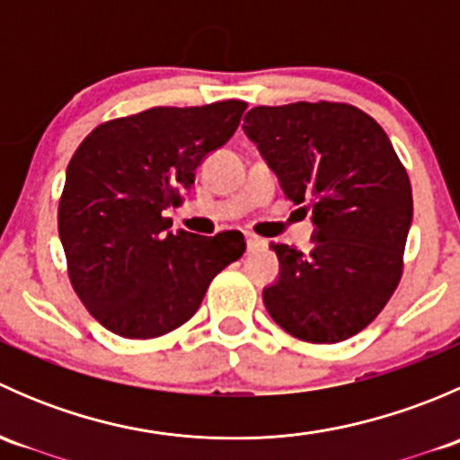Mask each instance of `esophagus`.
Returning <instances> with one entry per match:
<instances>
[{
  "mask_svg": "<svg viewBox=\"0 0 460 460\" xmlns=\"http://www.w3.org/2000/svg\"><path fill=\"white\" fill-rule=\"evenodd\" d=\"M264 243L260 238H256V235H249L247 234V252H258V249H262Z\"/></svg>",
  "mask_w": 460,
  "mask_h": 460,
  "instance_id": "1",
  "label": "esophagus"
}]
</instances>
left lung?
Returning <instances> with one entry per match:
<instances>
[{
  "label": "left lung",
  "mask_w": 460,
  "mask_h": 460,
  "mask_svg": "<svg viewBox=\"0 0 460 460\" xmlns=\"http://www.w3.org/2000/svg\"><path fill=\"white\" fill-rule=\"evenodd\" d=\"M243 131L316 226L309 253L271 244L280 278L262 291L264 307L300 341H347L401 280L414 213L405 166L380 124L351 104L256 106Z\"/></svg>",
  "instance_id": "8db88e82"
}]
</instances>
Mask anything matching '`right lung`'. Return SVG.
<instances>
[{
  "mask_svg": "<svg viewBox=\"0 0 460 460\" xmlns=\"http://www.w3.org/2000/svg\"><path fill=\"white\" fill-rule=\"evenodd\" d=\"M244 109L240 100L155 106L100 124L77 146L58 229L73 289L102 327L140 341L173 332L244 253L240 231L173 234L162 216L191 191L200 162L229 142Z\"/></svg>",
  "mask_w": 460,
  "mask_h": 460,
  "instance_id": "1",
  "label": "right lung"
}]
</instances>
